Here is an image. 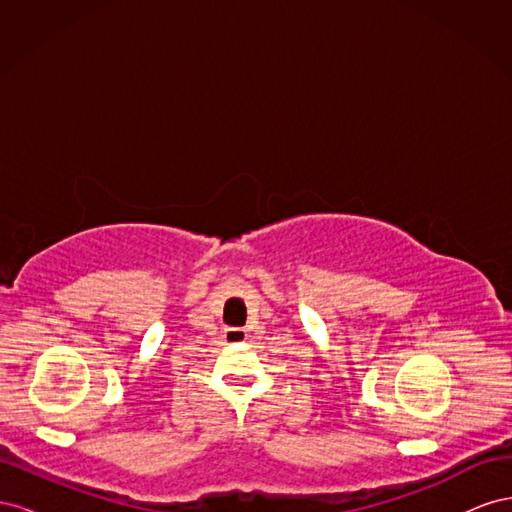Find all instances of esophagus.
<instances>
[{"instance_id": "obj_1", "label": "esophagus", "mask_w": 512, "mask_h": 512, "mask_svg": "<svg viewBox=\"0 0 512 512\" xmlns=\"http://www.w3.org/2000/svg\"><path fill=\"white\" fill-rule=\"evenodd\" d=\"M224 339L230 344H237V342H245L247 339V331L245 329H226L224 331Z\"/></svg>"}]
</instances>
